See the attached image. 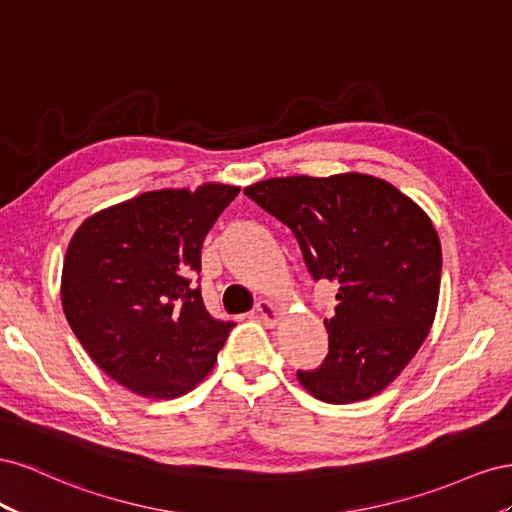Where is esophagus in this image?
Segmentation results:
<instances>
[{
    "mask_svg": "<svg viewBox=\"0 0 512 512\" xmlns=\"http://www.w3.org/2000/svg\"><path fill=\"white\" fill-rule=\"evenodd\" d=\"M255 313H257V317H259L261 321H266V324H270V326H274L276 321L281 319V311L276 309V306H274L270 300H261V302H257V309H255Z\"/></svg>",
    "mask_w": 512,
    "mask_h": 512,
    "instance_id": "esophagus-1",
    "label": "esophagus"
}]
</instances>
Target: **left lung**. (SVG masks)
Segmentation results:
<instances>
[{
	"mask_svg": "<svg viewBox=\"0 0 512 512\" xmlns=\"http://www.w3.org/2000/svg\"><path fill=\"white\" fill-rule=\"evenodd\" d=\"M294 233L315 281L339 283L324 319L328 356L300 384L326 403H354L394 382L437 311L442 246L431 218L386 180L364 173L291 175L246 186Z\"/></svg>",
	"mask_w": 512,
	"mask_h": 512,
	"instance_id": "left-lung-1",
	"label": "left lung"
}]
</instances>
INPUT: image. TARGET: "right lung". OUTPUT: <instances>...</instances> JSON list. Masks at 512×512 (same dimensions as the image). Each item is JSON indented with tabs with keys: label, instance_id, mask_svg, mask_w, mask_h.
I'll use <instances>...</instances> for the list:
<instances>
[{
	"label": "right lung",
	"instance_id": "right-lung-1",
	"mask_svg": "<svg viewBox=\"0 0 512 512\" xmlns=\"http://www.w3.org/2000/svg\"><path fill=\"white\" fill-rule=\"evenodd\" d=\"M238 186L150 191L83 221L62 270V306L85 352L115 382L175 399L206 377L233 321L214 319L193 276Z\"/></svg>",
	"mask_w": 512,
	"mask_h": 512
}]
</instances>
